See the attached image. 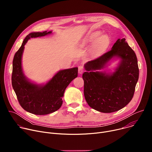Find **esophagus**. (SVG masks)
<instances>
[{
  "instance_id": "esophagus-1",
  "label": "esophagus",
  "mask_w": 152,
  "mask_h": 152,
  "mask_svg": "<svg viewBox=\"0 0 152 152\" xmlns=\"http://www.w3.org/2000/svg\"><path fill=\"white\" fill-rule=\"evenodd\" d=\"M84 68L82 66H80L78 67V72H79V74H82L83 72H84Z\"/></svg>"
}]
</instances>
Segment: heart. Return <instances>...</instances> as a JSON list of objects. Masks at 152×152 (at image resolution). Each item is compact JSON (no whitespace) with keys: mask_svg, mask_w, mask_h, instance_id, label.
Masks as SVG:
<instances>
[{"mask_svg":"<svg viewBox=\"0 0 152 152\" xmlns=\"http://www.w3.org/2000/svg\"><path fill=\"white\" fill-rule=\"evenodd\" d=\"M108 41H109V38H108V37L105 35H102L98 41V45L99 46H104L107 44Z\"/></svg>","mask_w":152,"mask_h":152,"instance_id":"b5f03b06","label":"heart"}]
</instances>
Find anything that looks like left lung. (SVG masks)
<instances>
[{
    "mask_svg": "<svg viewBox=\"0 0 152 152\" xmlns=\"http://www.w3.org/2000/svg\"><path fill=\"white\" fill-rule=\"evenodd\" d=\"M121 62L112 74L96 71L103 68L113 57ZM82 75L84 96L93 109L104 113L117 111L132 100L139 77L135 53L125 38L118 39L111 50L85 64Z\"/></svg>",
    "mask_w": 152,
    "mask_h": 152,
    "instance_id": "8db88e82",
    "label": "left lung"
}]
</instances>
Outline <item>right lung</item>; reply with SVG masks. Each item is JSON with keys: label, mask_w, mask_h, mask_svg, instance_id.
<instances>
[{"label": "right lung", "mask_w": 152, "mask_h": 152, "mask_svg": "<svg viewBox=\"0 0 152 152\" xmlns=\"http://www.w3.org/2000/svg\"><path fill=\"white\" fill-rule=\"evenodd\" d=\"M51 33L52 31L30 33L15 53L12 61V85L18 101L25 111L35 115H46L59 110L62 104L65 90L78 73L77 67L60 70L43 85L32 83L25 77L21 66V57L26 43L31 38Z\"/></svg>", "instance_id": "1"}]
</instances>
